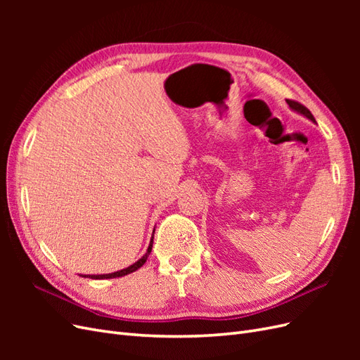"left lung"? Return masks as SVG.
Masks as SVG:
<instances>
[{
	"label": "left lung",
	"instance_id": "obj_1",
	"mask_svg": "<svg viewBox=\"0 0 360 360\" xmlns=\"http://www.w3.org/2000/svg\"><path fill=\"white\" fill-rule=\"evenodd\" d=\"M287 103L290 105V108H292V110L294 111H297V112H300V114H303L304 117H308L309 120H311V122H315V118H314V115L311 114V111L308 110V108L307 106H303L302 103H299V102H296V101H287Z\"/></svg>",
	"mask_w": 360,
	"mask_h": 360
}]
</instances>
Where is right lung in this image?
Listing matches in <instances>:
<instances>
[{"instance_id": "add662e5", "label": "right lung", "mask_w": 360, "mask_h": 360, "mask_svg": "<svg viewBox=\"0 0 360 360\" xmlns=\"http://www.w3.org/2000/svg\"><path fill=\"white\" fill-rule=\"evenodd\" d=\"M151 246H153V238H151V242H150V246H148V249H147L146 255H144L143 258H141V259H138L136 263L132 264V266H129V267H126V269H123V270L114 271V274H108V275H84V278H91V279H111V278H118V276H124V275L132 274V271L138 270L141 266H143V264L146 263L148 255H150V252H151Z\"/></svg>"}]
</instances>
